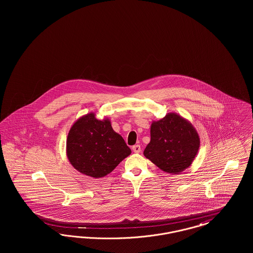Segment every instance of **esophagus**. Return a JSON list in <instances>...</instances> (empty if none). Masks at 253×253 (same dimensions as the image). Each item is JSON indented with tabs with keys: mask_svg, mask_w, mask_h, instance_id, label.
I'll return each mask as SVG.
<instances>
[{
	"mask_svg": "<svg viewBox=\"0 0 253 253\" xmlns=\"http://www.w3.org/2000/svg\"><path fill=\"white\" fill-rule=\"evenodd\" d=\"M132 150L133 153H135V154H139V153H140V151H141V148H140V146H139V145H134V146H132Z\"/></svg>",
	"mask_w": 253,
	"mask_h": 253,
	"instance_id": "obj_1",
	"label": "esophagus"
}]
</instances>
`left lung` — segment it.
Returning <instances> with one entry per match:
<instances>
[{
  "label": "left lung",
  "mask_w": 253,
  "mask_h": 253,
  "mask_svg": "<svg viewBox=\"0 0 253 253\" xmlns=\"http://www.w3.org/2000/svg\"><path fill=\"white\" fill-rule=\"evenodd\" d=\"M199 147L200 137L193 124L170 112L152 122L151 141L143 154L163 171L177 174L192 165Z\"/></svg>",
  "instance_id": "1"
}]
</instances>
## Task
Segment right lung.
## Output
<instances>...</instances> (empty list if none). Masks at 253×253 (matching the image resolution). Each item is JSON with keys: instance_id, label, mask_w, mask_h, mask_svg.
Listing matches in <instances>:
<instances>
[{"instance_id": "1", "label": "right lung", "mask_w": 253, "mask_h": 253, "mask_svg": "<svg viewBox=\"0 0 253 253\" xmlns=\"http://www.w3.org/2000/svg\"><path fill=\"white\" fill-rule=\"evenodd\" d=\"M131 149L107 118L97 120L89 113L74 122L66 139V156L74 168L85 175H107L130 156Z\"/></svg>"}]
</instances>
